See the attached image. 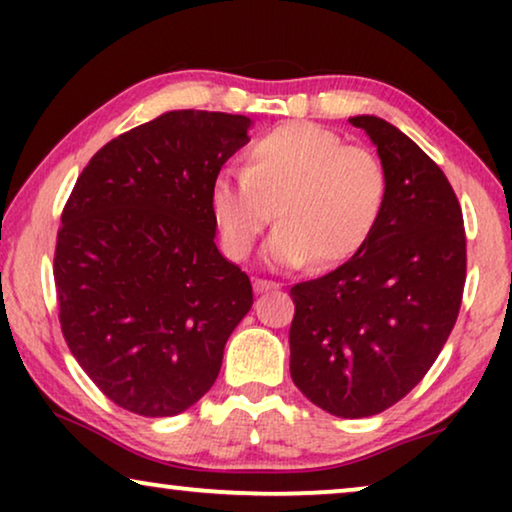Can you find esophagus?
<instances>
[{
  "label": "esophagus",
  "mask_w": 512,
  "mask_h": 512,
  "mask_svg": "<svg viewBox=\"0 0 512 512\" xmlns=\"http://www.w3.org/2000/svg\"><path fill=\"white\" fill-rule=\"evenodd\" d=\"M272 289H279V284L270 282V279H254V291L256 293H265V291H272Z\"/></svg>",
  "instance_id": "esophagus-1"
}]
</instances>
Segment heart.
Returning a JSON list of instances; mask_svg holds the SVG:
<instances>
[{"instance_id": "heart-1", "label": "heart", "mask_w": 512, "mask_h": 512, "mask_svg": "<svg viewBox=\"0 0 512 512\" xmlns=\"http://www.w3.org/2000/svg\"><path fill=\"white\" fill-rule=\"evenodd\" d=\"M389 198V174L366 146H349L314 123H284L244 151L240 177L219 174L209 191L216 233L228 258L242 261L268 223L279 226L265 261L279 268H333L366 247Z\"/></svg>"}]
</instances>
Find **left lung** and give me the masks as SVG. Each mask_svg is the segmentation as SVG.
Here are the masks:
<instances>
[{"instance_id": "obj_1", "label": "left lung", "mask_w": 512, "mask_h": 512, "mask_svg": "<svg viewBox=\"0 0 512 512\" xmlns=\"http://www.w3.org/2000/svg\"><path fill=\"white\" fill-rule=\"evenodd\" d=\"M377 146L389 198L366 247L328 275L296 284L293 384L335 417L391 408L429 373L457 321L466 233L443 170L377 116L349 118Z\"/></svg>"}]
</instances>
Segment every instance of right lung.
<instances>
[{"label": "right lung", "mask_w": 512, "mask_h": 512, "mask_svg": "<svg viewBox=\"0 0 512 512\" xmlns=\"http://www.w3.org/2000/svg\"><path fill=\"white\" fill-rule=\"evenodd\" d=\"M251 118L179 109L111 139L83 167L55 247L60 326L109 401L142 417L191 408L254 305L216 249L209 191Z\"/></svg>", "instance_id": "right-lung-1"}]
</instances>
